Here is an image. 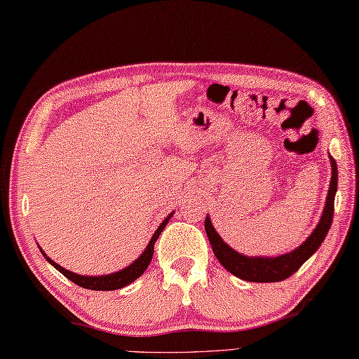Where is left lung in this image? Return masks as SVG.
Instances as JSON below:
<instances>
[{"instance_id":"8db88e82","label":"left lung","mask_w":359,"mask_h":359,"mask_svg":"<svg viewBox=\"0 0 359 359\" xmlns=\"http://www.w3.org/2000/svg\"><path fill=\"white\" fill-rule=\"evenodd\" d=\"M330 161L333 172L323 217H320V222L316 226V229L313 231L311 236L292 252L273 259L246 257V255L238 254L237 251H233L231 246L224 243L222 237L218 236L217 231L214 229V226H212L209 217H206V220H204V229H206L212 251H214L218 262H220L231 274L248 282H280L294 274L297 269L318 251V248L324 241L333 222L334 194L336 190H338V165H336V161L332 156Z\"/></svg>"}]
</instances>
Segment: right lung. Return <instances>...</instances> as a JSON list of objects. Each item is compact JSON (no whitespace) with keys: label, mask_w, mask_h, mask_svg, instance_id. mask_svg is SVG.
Here are the masks:
<instances>
[{"label":"right lung","mask_w":359,"mask_h":359,"mask_svg":"<svg viewBox=\"0 0 359 359\" xmlns=\"http://www.w3.org/2000/svg\"><path fill=\"white\" fill-rule=\"evenodd\" d=\"M172 214L165 218V220L161 223L159 228L156 229L155 236L151 237V240L149 241V246L145 248V251L142 252V255L139 259H136L133 263H131L130 266H127L126 269H122L119 273H114V274H108V276H96V277H90V276H79L76 273H71L68 269L62 268L60 265H57L55 262L50 260L49 257H46V254L41 251V254L45 255L46 260L53 265L55 269H58L67 279H69L71 282H74L76 285L86 290H94V291H109V290H119L122 287H126V285L131 283L133 280H136L139 276H141L147 266L150 265L151 257H153V250H155V243L159 237V233L163 232V229L165 228V224L169 223Z\"/></svg>","instance_id":"obj_1"}]
</instances>
